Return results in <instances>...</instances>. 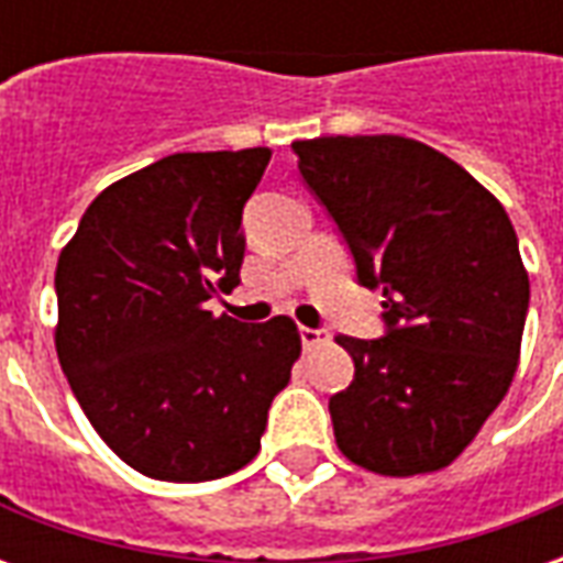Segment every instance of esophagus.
Instances as JSON below:
<instances>
[{
    "mask_svg": "<svg viewBox=\"0 0 563 563\" xmlns=\"http://www.w3.org/2000/svg\"><path fill=\"white\" fill-rule=\"evenodd\" d=\"M298 334H301V343H305V346H317V343H322L329 338V331L325 329H307V325H301Z\"/></svg>",
    "mask_w": 563,
    "mask_h": 563,
    "instance_id": "esophagus-1",
    "label": "esophagus"
}]
</instances>
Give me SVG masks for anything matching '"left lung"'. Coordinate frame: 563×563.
I'll return each mask as SVG.
<instances>
[{
    "instance_id": "left-lung-1",
    "label": "left lung",
    "mask_w": 563,
    "mask_h": 563,
    "mask_svg": "<svg viewBox=\"0 0 563 563\" xmlns=\"http://www.w3.org/2000/svg\"><path fill=\"white\" fill-rule=\"evenodd\" d=\"M292 150L355 280L383 292L386 334L338 338L355 374L329 401L334 440L383 476L440 471L519 365L531 286L516 229L485 186L422 141L338 135Z\"/></svg>"
}]
</instances>
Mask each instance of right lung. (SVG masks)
I'll use <instances>...</instances> for the list:
<instances>
[{"instance_id": "right-lung-1", "label": "right lung", "mask_w": 563, "mask_h": 563, "mask_svg": "<svg viewBox=\"0 0 563 563\" xmlns=\"http://www.w3.org/2000/svg\"><path fill=\"white\" fill-rule=\"evenodd\" d=\"M268 159V147L165 156L99 192L59 253L63 374L99 437L150 479L241 471L292 377V319L205 310L241 283V213Z\"/></svg>"}]
</instances>
